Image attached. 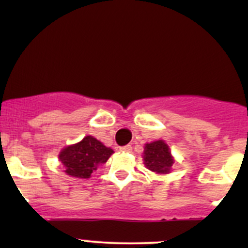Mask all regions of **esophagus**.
Listing matches in <instances>:
<instances>
[{
    "label": "esophagus",
    "mask_w": 248,
    "mask_h": 248,
    "mask_svg": "<svg viewBox=\"0 0 248 248\" xmlns=\"http://www.w3.org/2000/svg\"><path fill=\"white\" fill-rule=\"evenodd\" d=\"M132 150H133V148H132V146H130V144H127V146L120 148V152H122V153H130Z\"/></svg>",
    "instance_id": "obj_1"
}]
</instances>
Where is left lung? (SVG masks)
Listing matches in <instances>:
<instances>
[{
  "label": "left lung",
  "instance_id": "1",
  "mask_svg": "<svg viewBox=\"0 0 248 248\" xmlns=\"http://www.w3.org/2000/svg\"><path fill=\"white\" fill-rule=\"evenodd\" d=\"M142 158L144 167L157 175H167L171 172L175 164V158L164 140H156L144 144Z\"/></svg>",
  "mask_w": 248,
  "mask_h": 248
}]
</instances>
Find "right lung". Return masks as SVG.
Listing matches in <instances>:
<instances>
[{
  "mask_svg": "<svg viewBox=\"0 0 248 248\" xmlns=\"http://www.w3.org/2000/svg\"><path fill=\"white\" fill-rule=\"evenodd\" d=\"M114 150L105 146L93 136L87 135L80 142L62 148L58 158L64 172L71 177L90 178L91 175L105 164Z\"/></svg>",
  "mask_w": 248,
  "mask_h": 248,
  "instance_id": "add662e5",
  "label": "right lung"
}]
</instances>
